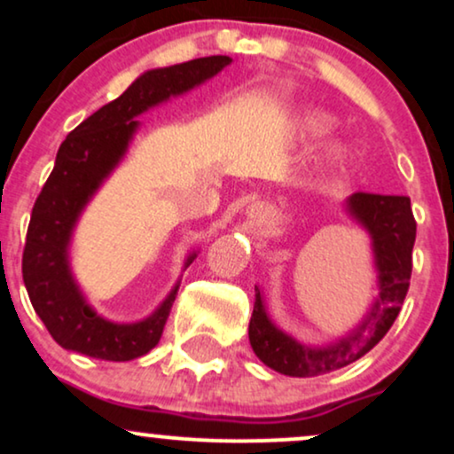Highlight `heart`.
Instances as JSON below:
<instances>
[{
  "mask_svg": "<svg viewBox=\"0 0 454 454\" xmlns=\"http://www.w3.org/2000/svg\"><path fill=\"white\" fill-rule=\"evenodd\" d=\"M326 126H328V121H326V117H322V114H311V117H307V121H305V128L309 134H320Z\"/></svg>",
  "mask_w": 454,
  "mask_h": 454,
  "instance_id": "1",
  "label": "heart"
}]
</instances>
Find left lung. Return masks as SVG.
<instances>
[{
	"label": "left lung",
	"instance_id": "left-lung-1",
	"mask_svg": "<svg viewBox=\"0 0 454 454\" xmlns=\"http://www.w3.org/2000/svg\"><path fill=\"white\" fill-rule=\"evenodd\" d=\"M343 211L372 239L378 296L350 333L325 346H307L270 320L264 296L256 286L249 343L260 361L284 376L314 378L358 361L387 335L408 294L416 241L410 198L356 192L343 202Z\"/></svg>",
	"mask_w": 454,
	"mask_h": 454
}]
</instances>
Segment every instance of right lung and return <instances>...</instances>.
<instances>
[{"mask_svg": "<svg viewBox=\"0 0 454 454\" xmlns=\"http://www.w3.org/2000/svg\"><path fill=\"white\" fill-rule=\"evenodd\" d=\"M231 61L226 55H213L143 72L117 100L104 104L61 143L53 173L31 211L23 281L35 314L66 350L123 363L158 346L181 281L143 320H108L87 303L76 284L70 267L72 234L91 198L126 158L140 128L137 117L202 85ZM194 258L196 252H192L185 269Z\"/></svg>", "mask_w": 454, "mask_h": 454, "instance_id": "1", "label": "right lung"}]
</instances>
